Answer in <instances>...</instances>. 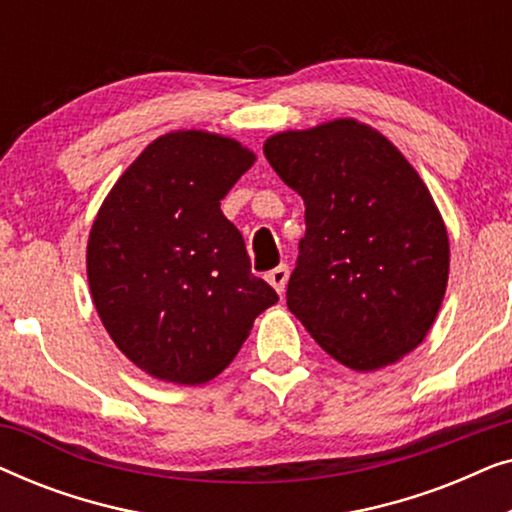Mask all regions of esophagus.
Masks as SVG:
<instances>
[{
	"label": "esophagus",
	"mask_w": 512,
	"mask_h": 512,
	"mask_svg": "<svg viewBox=\"0 0 512 512\" xmlns=\"http://www.w3.org/2000/svg\"><path fill=\"white\" fill-rule=\"evenodd\" d=\"M265 277H268V282L275 286L277 293H284L286 282H289V268H286V265H277V268L270 270Z\"/></svg>",
	"instance_id": "1"
}]
</instances>
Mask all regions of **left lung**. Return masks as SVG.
<instances>
[{
    "label": "left lung",
    "mask_w": 512,
    "mask_h": 512,
    "mask_svg": "<svg viewBox=\"0 0 512 512\" xmlns=\"http://www.w3.org/2000/svg\"><path fill=\"white\" fill-rule=\"evenodd\" d=\"M263 151L305 202L289 310L347 368L377 370L412 352L450 270L445 223L419 174L354 118L282 132Z\"/></svg>",
    "instance_id": "8db88e82"
}]
</instances>
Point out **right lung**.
<instances>
[{
    "instance_id": "right-lung-1",
    "label": "right lung",
    "mask_w": 512,
    "mask_h": 512,
    "mask_svg": "<svg viewBox=\"0 0 512 512\" xmlns=\"http://www.w3.org/2000/svg\"><path fill=\"white\" fill-rule=\"evenodd\" d=\"M251 165L254 153L235 139L170 132L125 170L93 223L86 261L97 314L158 380L209 382L279 300L221 212Z\"/></svg>"
}]
</instances>
